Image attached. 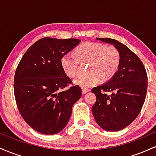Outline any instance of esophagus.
<instances>
[{"mask_svg":"<svg viewBox=\"0 0 156 156\" xmlns=\"http://www.w3.org/2000/svg\"><path fill=\"white\" fill-rule=\"evenodd\" d=\"M89 91H90V89H87V88H82V93H83V94H86V93H87V92H89Z\"/></svg>","mask_w":156,"mask_h":156,"instance_id":"1","label":"esophagus"}]
</instances>
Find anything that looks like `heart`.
Segmentation results:
<instances>
[{
    "label": "heart",
    "instance_id": "b5f03b06",
    "mask_svg": "<svg viewBox=\"0 0 156 156\" xmlns=\"http://www.w3.org/2000/svg\"><path fill=\"white\" fill-rule=\"evenodd\" d=\"M120 60V53L114 46L88 42L76 48V55L71 53L64 54L61 59V65L67 76L74 78L78 74L79 61L89 63V73L74 80L76 85L89 88L96 85L101 79L103 81L112 79L119 69Z\"/></svg>",
    "mask_w": 156,
    "mask_h": 156
}]
</instances>
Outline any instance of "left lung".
<instances>
[{"mask_svg":"<svg viewBox=\"0 0 156 156\" xmlns=\"http://www.w3.org/2000/svg\"><path fill=\"white\" fill-rule=\"evenodd\" d=\"M119 50L120 64L108 82L94 87L97 100L92 110L96 122L107 131L126 128L140 113L147 90V75L140 58L116 39L97 38Z\"/></svg>","mask_w":156,"mask_h":156,"instance_id":"obj_1","label":"left lung"}]
</instances>
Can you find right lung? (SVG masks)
Listing matches in <instances>:
<instances>
[{
	"label": "right lung",
	"instance_id": "add662e5",
	"mask_svg": "<svg viewBox=\"0 0 156 156\" xmlns=\"http://www.w3.org/2000/svg\"><path fill=\"white\" fill-rule=\"evenodd\" d=\"M80 42L78 39L44 37L28 49L15 71L14 92L23 119L40 133H59L67 124L72 107L80 99L79 86L72 80L61 65L62 56Z\"/></svg>",
	"mask_w": 156,
	"mask_h": 156
}]
</instances>
